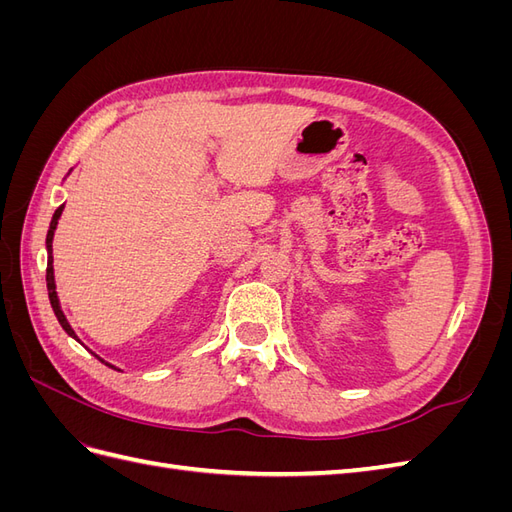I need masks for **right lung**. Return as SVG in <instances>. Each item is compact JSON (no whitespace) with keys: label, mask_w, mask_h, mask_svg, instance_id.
I'll return each mask as SVG.
<instances>
[{"label":"right lung","mask_w":512,"mask_h":512,"mask_svg":"<svg viewBox=\"0 0 512 512\" xmlns=\"http://www.w3.org/2000/svg\"><path fill=\"white\" fill-rule=\"evenodd\" d=\"M61 211H64V205L57 207V211L53 213V220H51L49 232H46V252H49V262H46V288H49V301H51L53 312H55V316H57V320H59V324H61V329H64L70 337H74L76 342H79V337H76V333L72 331V327L68 324L64 312H61L57 292H55V275H53V235H55V228H57V220L61 218ZM98 359H100V356H98ZM100 361H102V359H100ZM102 363H104V361H102ZM106 365H108V363H106ZM108 367H113V365H108Z\"/></svg>","instance_id":"add662e5"}]
</instances>
